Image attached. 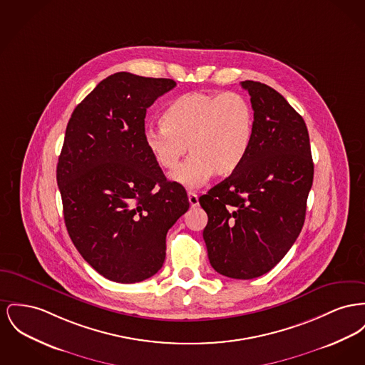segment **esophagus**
Here are the masks:
<instances>
[{"label": "esophagus", "mask_w": 365, "mask_h": 365, "mask_svg": "<svg viewBox=\"0 0 365 365\" xmlns=\"http://www.w3.org/2000/svg\"><path fill=\"white\" fill-rule=\"evenodd\" d=\"M187 197H189V202H190V207H192V208H195V207L198 205V195H197L195 193H193V192H189V193H187Z\"/></svg>", "instance_id": "34e87169"}]
</instances>
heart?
Instances as JSON below:
<instances>
[{"mask_svg": "<svg viewBox=\"0 0 365 365\" xmlns=\"http://www.w3.org/2000/svg\"><path fill=\"white\" fill-rule=\"evenodd\" d=\"M161 128L145 129L148 151L165 171H173L186 151L192 155L172 179L198 187L215 175L227 178L245 161L254 138L251 103L240 93L189 92L164 108Z\"/></svg>", "mask_w": 365, "mask_h": 365, "instance_id": "b5f03b06", "label": "heart"}]
</instances>
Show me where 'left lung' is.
Here are the masks:
<instances>
[{
  "label": "left lung",
  "mask_w": 365,
  "mask_h": 365,
  "mask_svg": "<svg viewBox=\"0 0 365 365\" xmlns=\"http://www.w3.org/2000/svg\"><path fill=\"white\" fill-rule=\"evenodd\" d=\"M254 108L250 153L238 171L198 198L208 215L204 241L210 263L230 279L270 272L299 236L313 185L309 132L282 95L242 81Z\"/></svg>",
  "instance_id": "left-lung-1"
}]
</instances>
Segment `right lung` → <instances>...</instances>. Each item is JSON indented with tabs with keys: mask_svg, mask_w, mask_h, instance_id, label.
I'll use <instances>...</instances> for the list:
<instances>
[{
	"mask_svg": "<svg viewBox=\"0 0 365 365\" xmlns=\"http://www.w3.org/2000/svg\"><path fill=\"white\" fill-rule=\"evenodd\" d=\"M175 86L111 74L74 108L66 128L56 168L66 227L81 257L115 282H139L163 267L167 233L190 205L143 140L146 110Z\"/></svg>",
	"mask_w": 365,
	"mask_h": 365,
	"instance_id": "obj_1",
	"label": "right lung"
}]
</instances>
